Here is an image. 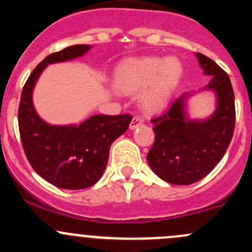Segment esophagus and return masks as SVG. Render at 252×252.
<instances>
[{"instance_id":"esophagus-1","label":"esophagus","mask_w":252,"mask_h":252,"mask_svg":"<svg viewBox=\"0 0 252 252\" xmlns=\"http://www.w3.org/2000/svg\"><path fill=\"white\" fill-rule=\"evenodd\" d=\"M142 123H144V119H142L140 116H135L130 122V129L131 130H134V129L139 128V126H142Z\"/></svg>"}]
</instances>
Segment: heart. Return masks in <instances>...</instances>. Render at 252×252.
<instances>
[{
    "instance_id": "heart-1",
    "label": "heart",
    "mask_w": 252,
    "mask_h": 252,
    "mask_svg": "<svg viewBox=\"0 0 252 252\" xmlns=\"http://www.w3.org/2000/svg\"><path fill=\"white\" fill-rule=\"evenodd\" d=\"M182 73V63L175 57L130 58L117 67L113 85L122 94L141 90L140 107L147 113H156L168 105Z\"/></svg>"
}]
</instances>
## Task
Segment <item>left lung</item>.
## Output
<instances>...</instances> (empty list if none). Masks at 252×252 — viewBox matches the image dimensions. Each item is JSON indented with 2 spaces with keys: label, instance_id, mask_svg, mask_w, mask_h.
Masks as SVG:
<instances>
[{
  "label": "left lung",
  "instance_id": "1",
  "mask_svg": "<svg viewBox=\"0 0 252 252\" xmlns=\"http://www.w3.org/2000/svg\"><path fill=\"white\" fill-rule=\"evenodd\" d=\"M204 74L211 80L202 90L213 91L216 110L206 119H190L189 93L183 94L162 116L151 119L155 142L147 154L152 171L162 180L190 185L206 177L223 158L235 126L234 91L227 73L211 58L196 53Z\"/></svg>",
  "mask_w": 252,
  "mask_h": 252
}]
</instances>
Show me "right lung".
Listing matches in <instances>:
<instances>
[{
  "label": "right lung",
  "mask_w": 252,
  "mask_h": 252,
  "mask_svg": "<svg viewBox=\"0 0 252 252\" xmlns=\"http://www.w3.org/2000/svg\"><path fill=\"white\" fill-rule=\"evenodd\" d=\"M90 48L73 45L48 55L32 70L20 96L18 124L25 156L40 177L62 189H85L98 182L112 142L126 133L131 122L130 114H95L78 126H52L35 111L32 91L45 68L81 57Z\"/></svg>",
  "instance_id": "obj_1"
}]
</instances>
